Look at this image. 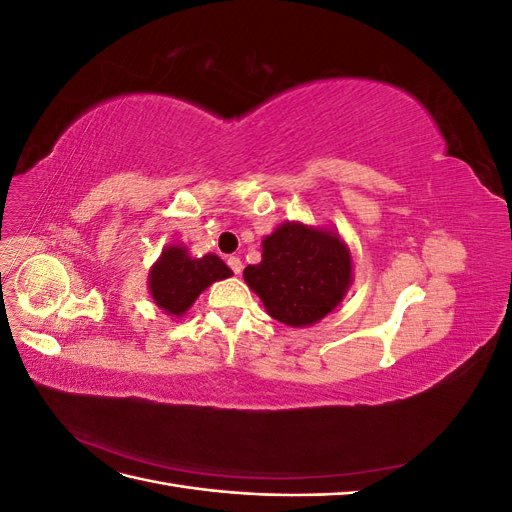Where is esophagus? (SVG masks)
<instances>
[{"mask_svg": "<svg viewBox=\"0 0 512 512\" xmlns=\"http://www.w3.org/2000/svg\"><path fill=\"white\" fill-rule=\"evenodd\" d=\"M228 267H230V271H232V273L239 275V273H241V269H243V265H241V258H239V256H230V258H228Z\"/></svg>", "mask_w": 512, "mask_h": 512, "instance_id": "1", "label": "esophagus"}]
</instances>
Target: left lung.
Here are the masks:
<instances>
[{
	"mask_svg": "<svg viewBox=\"0 0 512 512\" xmlns=\"http://www.w3.org/2000/svg\"><path fill=\"white\" fill-rule=\"evenodd\" d=\"M243 277L271 318L307 327L344 299L352 258L333 232L288 222L262 241V260L245 267Z\"/></svg>",
	"mask_w": 512,
	"mask_h": 512,
	"instance_id": "left-lung-1",
	"label": "left lung"
}]
</instances>
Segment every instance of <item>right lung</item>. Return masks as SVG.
I'll list each match as a JSON object with an SVG mask.
<instances>
[{
	"label": "right lung",
	"instance_id": "add662e5",
	"mask_svg": "<svg viewBox=\"0 0 512 512\" xmlns=\"http://www.w3.org/2000/svg\"><path fill=\"white\" fill-rule=\"evenodd\" d=\"M230 275L232 271L215 254L192 258L185 247L170 245L149 273V292L166 314L183 316L200 292Z\"/></svg>",
	"mask_w": 512,
	"mask_h": 512
}]
</instances>
